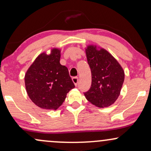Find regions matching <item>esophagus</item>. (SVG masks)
<instances>
[{
	"label": "esophagus",
	"instance_id": "esophagus-1",
	"mask_svg": "<svg viewBox=\"0 0 151 151\" xmlns=\"http://www.w3.org/2000/svg\"><path fill=\"white\" fill-rule=\"evenodd\" d=\"M72 81H73V83L74 84V85L77 86L78 81H79V78L77 77H73V78H72Z\"/></svg>",
	"mask_w": 151,
	"mask_h": 151
}]
</instances>
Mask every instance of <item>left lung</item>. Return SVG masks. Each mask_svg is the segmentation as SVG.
I'll return each mask as SVG.
<instances>
[{
	"mask_svg": "<svg viewBox=\"0 0 151 151\" xmlns=\"http://www.w3.org/2000/svg\"><path fill=\"white\" fill-rule=\"evenodd\" d=\"M91 72V85L84 93L90 103L99 108L112 105L121 93L124 71L115 58L104 48L93 45L85 48Z\"/></svg>",
	"mask_w": 151,
	"mask_h": 151,
	"instance_id": "left-lung-1",
	"label": "left lung"
}]
</instances>
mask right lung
Returning a JSON list of instances; mask_svg holds the SVG:
<instances>
[{
	"mask_svg": "<svg viewBox=\"0 0 151 151\" xmlns=\"http://www.w3.org/2000/svg\"><path fill=\"white\" fill-rule=\"evenodd\" d=\"M61 50L52 48L50 54L37 57L25 75L29 98L43 109L57 110L65 101L67 93L74 88L68 69L60 64Z\"/></svg>",
	"mask_w": 151,
	"mask_h": 151,
	"instance_id": "right-lung-1",
	"label": "right lung"
}]
</instances>
